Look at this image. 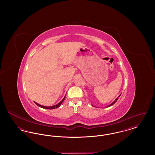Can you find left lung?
<instances>
[{
	"label": "left lung",
	"instance_id": "obj_1",
	"mask_svg": "<svg viewBox=\"0 0 155 155\" xmlns=\"http://www.w3.org/2000/svg\"><path fill=\"white\" fill-rule=\"evenodd\" d=\"M121 94H120V95H119V96H118V97H120V95H121ZM118 97H117V98H116V99H115V101H114V102H113V103H111L110 104H109V106H106V107H110V106H112V105H113V104H114V103H116V101H117V100H118ZM92 106H93V105H92Z\"/></svg>",
	"mask_w": 155,
	"mask_h": 155
}]
</instances>
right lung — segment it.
Here are the masks:
<instances>
[{"label": "right lung", "instance_id": "1", "mask_svg": "<svg viewBox=\"0 0 155 155\" xmlns=\"http://www.w3.org/2000/svg\"><path fill=\"white\" fill-rule=\"evenodd\" d=\"M65 98H66V96H64V98H63L59 103H58L57 104H55V105H53V106H45L41 105V104H38V103L35 102H34L37 104V106H38L40 107H42V108H44V109H56V108H58L59 107H60V105L61 104V103H63V101H64Z\"/></svg>", "mask_w": 155, "mask_h": 155}]
</instances>
